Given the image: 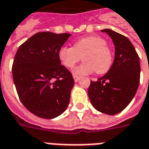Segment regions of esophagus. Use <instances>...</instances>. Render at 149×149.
I'll list each match as a JSON object with an SVG mask.
<instances>
[{"label":"esophagus","mask_w":149,"mask_h":149,"mask_svg":"<svg viewBox=\"0 0 149 149\" xmlns=\"http://www.w3.org/2000/svg\"><path fill=\"white\" fill-rule=\"evenodd\" d=\"M73 79H74L75 82H77L78 80H80V77H78V76H76V75H73Z\"/></svg>","instance_id":"34e87169"}]
</instances>
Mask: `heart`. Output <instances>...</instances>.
Segmentation results:
<instances>
[{"label": "heart", "mask_w": 149, "mask_h": 149, "mask_svg": "<svg viewBox=\"0 0 149 149\" xmlns=\"http://www.w3.org/2000/svg\"><path fill=\"white\" fill-rule=\"evenodd\" d=\"M58 58L69 69L74 67L82 58L84 62L73 70L77 75L90 74L95 71L97 74H104L111 69L113 61L112 52L107 42L99 36L80 38L73 44V47H61Z\"/></svg>", "instance_id": "obj_1"}]
</instances>
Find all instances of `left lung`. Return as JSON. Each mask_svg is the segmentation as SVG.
Listing matches in <instances>:
<instances>
[{
    "mask_svg": "<svg viewBox=\"0 0 149 149\" xmlns=\"http://www.w3.org/2000/svg\"><path fill=\"white\" fill-rule=\"evenodd\" d=\"M102 31L110 35L114 42V60L107 74L91 81L88 94L97 111L113 115L123 111L136 94L140 83V59L129 38L111 29Z\"/></svg>",
    "mask_w": 149,
    "mask_h": 149,
    "instance_id": "1",
    "label": "left lung"
}]
</instances>
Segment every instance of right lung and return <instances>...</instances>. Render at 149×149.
I'll return each instance as SVG.
<instances>
[{
    "label": "right lung",
    "mask_w": 149,
    "mask_h": 149,
    "mask_svg": "<svg viewBox=\"0 0 149 149\" xmlns=\"http://www.w3.org/2000/svg\"><path fill=\"white\" fill-rule=\"evenodd\" d=\"M70 35L36 33L19 46L13 61L19 98L30 112L42 118H54L69 105L74 80L61 65L58 51Z\"/></svg>",
    "instance_id": "right-lung-1"
}]
</instances>
